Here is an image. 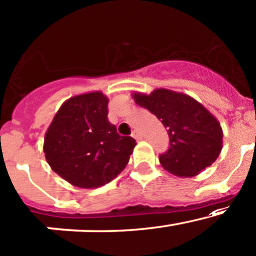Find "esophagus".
I'll return each instance as SVG.
<instances>
[{
	"mask_svg": "<svg viewBox=\"0 0 256 256\" xmlns=\"http://www.w3.org/2000/svg\"><path fill=\"white\" fill-rule=\"evenodd\" d=\"M132 137H134V138H136V140H141L142 138V134H141V132H140L138 130H134V132H132Z\"/></svg>",
	"mask_w": 256,
	"mask_h": 256,
	"instance_id": "34e87169",
	"label": "esophagus"
}]
</instances>
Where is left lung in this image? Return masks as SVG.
I'll use <instances>...</instances> for the list:
<instances>
[{"label": "left lung", "mask_w": 256, "mask_h": 256, "mask_svg": "<svg viewBox=\"0 0 256 256\" xmlns=\"http://www.w3.org/2000/svg\"><path fill=\"white\" fill-rule=\"evenodd\" d=\"M132 98L168 128L170 147L159 160L172 175L193 178L220 156L224 136L220 122L193 97L156 88L150 94L134 92Z\"/></svg>", "instance_id": "8db88e82"}]
</instances>
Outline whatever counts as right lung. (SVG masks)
<instances>
[{
	"instance_id": "1",
	"label": "right lung",
	"mask_w": 256,
	"mask_h": 256,
	"mask_svg": "<svg viewBox=\"0 0 256 256\" xmlns=\"http://www.w3.org/2000/svg\"><path fill=\"white\" fill-rule=\"evenodd\" d=\"M109 100L100 91L66 100L44 134L50 169L80 188H96L116 178L128 165L136 141L120 136L108 122Z\"/></svg>"
}]
</instances>
